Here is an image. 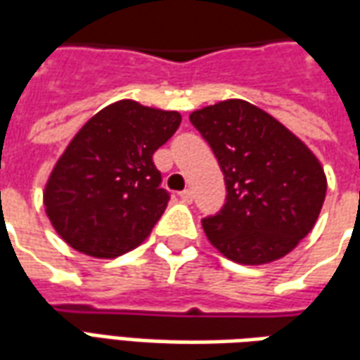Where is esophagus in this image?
Listing matches in <instances>:
<instances>
[{
  "label": "esophagus",
  "mask_w": 360,
  "mask_h": 360,
  "mask_svg": "<svg viewBox=\"0 0 360 360\" xmlns=\"http://www.w3.org/2000/svg\"><path fill=\"white\" fill-rule=\"evenodd\" d=\"M179 198L181 202H187V205H191L193 202V191H183V193H179Z\"/></svg>",
  "instance_id": "esophagus-1"
}]
</instances>
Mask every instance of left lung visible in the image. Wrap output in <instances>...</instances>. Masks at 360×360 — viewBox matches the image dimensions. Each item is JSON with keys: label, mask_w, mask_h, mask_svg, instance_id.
<instances>
[{"label": "left lung", "mask_w": 360, "mask_h": 360, "mask_svg": "<svg viewBox=\"0 0 360 360\" xmlns=\"http://www.w3.org/2000/svg\"><path fill=\"white\" fill-rule=\"evenodd\" d=\"M226 181V202L202 218L206 238L241 265H263L306 238L328 191L318 158L255 105L228 99L191 112Z\"/></svg>", "instance_id": "8db88e82"}]
</instances>
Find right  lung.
<instances>
[{"instance_id": "obj_1", "label": "right lung", "mask_w": 360, "mask_h": 360, "mask_svg": "<svg viewBox=\"0 0 360 360\" xmlns=\"http://www.w3.org/2000/svg\"><path fill=\"white\" fill-rule=\"evenodd\" d=\"M179 124L177 110L128 99L85 122L44 188L46 214L68 245L109 259L150 236L169 200L152 155Z\"/></svg>"}]
</instances>
